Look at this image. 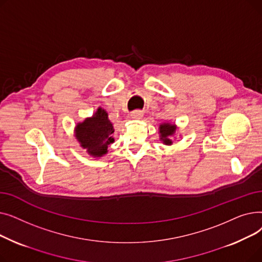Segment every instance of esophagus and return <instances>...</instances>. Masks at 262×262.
Here are the masks:
<instances>
[{
	"mask_svg": "<svg viewBox=\"0 0 262 262\" xmlns=\"http://www.w3.org/2000/svg\"><path fill=\"white\" fill-rule=\"evenodd\" d=\"M143 116V113L141 112V110H134L133 113H130V117L132 119H135V120H139L141 119Z\"/></svg>",
	"mask_w": 262,
	"mask_h": 262,
	"instance_id": "34e87169",
	"label": "esophagus"
}]
</instances>
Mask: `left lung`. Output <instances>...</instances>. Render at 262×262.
<instances>
[{
  "mask_svg": "<svg viewBox=\"0 0 262 262\" xmlns=\"http://www.w3.org/2000/svg\"><path fill=\"white\" fill-rule=\"evenodd\" d=\"M175 132V126L171 124H162L159 127L160 140L163 141L164 144H172V135Z\"/></svg>",
  "mask_w": 262,
  "mask_h": 262,
  "instance_id": "8db88e82",
  "label": "left lung"
}]
</instances>
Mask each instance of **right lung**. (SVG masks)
Returning a JSON list of instances; mask_svg holds the SVG:
<instances>
[{
    "label": "right lung",
    "instance_id": "right-lung-1",
    "mask_svg": "<svg viewBox=\"0 0 262 262\" xmlns=\"http://www.w3.org/2000/svg\"><path fill=\"white\" fill-rule=\"evenodd\" d=\"M113 133V124L102 108H99L92 118L79 123L76 126L78 141L92 156H103L107 153L108 145L114 142Z\"/></svg>",
    "mask_w": 262,
    "mask_h": 262
}]
</instances>
